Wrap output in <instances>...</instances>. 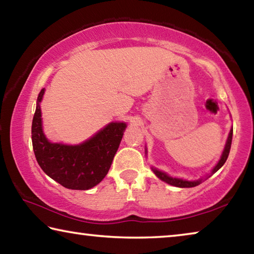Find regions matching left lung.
<instances>
[{"mask_svg":"<svg viewBox=\"0 0 254 254\" xmlns=\"http://www.w3.org/2000/svg\"><path fill=\"white\" fill-rule=\"evenodd\" d=\"M232 136H233V128H232V130L230 131V134H229V137H227L224 151H223V154H222V157L220 159V161H218L217 165L215 166V168L213 169L212 175L216 173V171L220 169L223 165H224L227 157H229V153H230V150H231V144H232ZM152 170L159 179H161V180H163V182H166L167 184L173 185V186H176V187L189 188V187H195V186H197V185L200 184V180H197V182H187V180L169 177L168 175H166L165 173H162V171H159L157 169H152Z\"/></svg>","mask_w":254,"mask_h":254,"instance_id":"1","label":"left lung"}]
</instances>
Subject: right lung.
Segmentation results:
<instances>
[{
  "mask_svg": "<svg viewBox=\"0 0 254 254\" xmlns=\"http://www.w3.org/2000/svg\"><path fill=\"white\" fill-rule=\"evenodd\" d=\"M44 93L42 88L31 127L32 147L38 163L50 178L68 189L86 190L96 186L109 173L127 124L110 123L78 145L51 143L42 132L39 103Z\"/></svg>",
  "mask_w": 254,
  "mask_h": 254,
  "instance_id": "obj_1",
  "label": "right lung"
}]
</instances>
